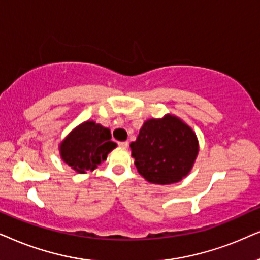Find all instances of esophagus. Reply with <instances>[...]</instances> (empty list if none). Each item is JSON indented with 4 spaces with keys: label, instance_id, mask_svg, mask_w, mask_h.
Listing matches in <instances>:
<instances>
[{
    "label": "esophagus",
    "instance_id": "esophagus-1",
    "mask_svg": "<svg viewBox=\"0 0 260 260\" xmlns=\"http://www.w3.org/2000/svg\"><path fill=\"white\" fill-rule=\"evenodd\" d=\"M128 145H129V143H128V141H120V143H119V146L122 147V148H127Z\"/></svg>",
    "mask_w": 260,
    "mask_h": 260
}]
</instances>
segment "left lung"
<instances>
[{
	"instance_id": "left-lung-1",
	"label": "left lung",
	"mask_w": 260,
	"mask_h": 260,
	"mask_svg": "<svg viewBox=\"0 0 260 260\" xmlns=\"http://www.w3.org/2000/svg\"><path fill=\"white\" fill-rule=\"evenodd\" d=\"M129 146L138 172L150 183L161 185L182 181L199 153L195 132L170 114L145 121Z\"/></svg>"
}]
</instances>
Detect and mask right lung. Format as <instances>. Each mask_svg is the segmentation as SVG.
Segmentation results:
<instances>
[{
  "label": "right lung",
  "instance_id": "add662e5",
  "mask_svg": "<svg viewBox=\"0 0 260 260\" xmlns=\"http://www.w3.org/2000/svg\"><path fill=\"white\" fill-rule=\"evenodd\" d=\"M108 128L85 121L72 129L60 143V157L78 174L94 171L116 147Z\"/></svg>",
  "mask_w": 260,
  "mask_h": 260
}]
</instances>
